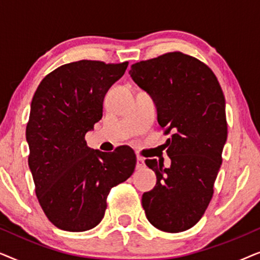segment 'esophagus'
Listing matches in <instances>:
<instances>
[{"instance_id": "esophagus-1", "label": "esophagus", "mask_w": 260, "mask_h": 260, "mask_svg": "<svg viewBox=\"0 0 260 260\" xmlns=\"http://www.w3.org/2000/svg\"><path fill=\"white\" fill-rule=\"evenodd\" d=\"M144 159L141 157V156H137V165H136V167H137V169H142V168H144Z\"/></svg>"}]
</instances>
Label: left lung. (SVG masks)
Returning <instances> with one entry per match:
<instances>
[{"label": "left lung", "instance_id": "left-lung-1", "mask_svg": "<svg viewBox=\"0 0 260 260\" xmlns=\"http://www.w3.org/2000/svg\"><path fill=\"white\" fill-rule=\"evenodd\" d=\"M129 74L154 99L157 122L170 134L172 166L145 159L157 181L142 206L156 229L183 232L207 209L222 162L227 122L221 86L207 65L181 52L134 63Z\"/></svg>", "mask_w": 260, "mask_h": 260}]
</instances>
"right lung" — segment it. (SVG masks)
Segmentation results:
<instances>
[{
	"label": "right lung",
	"mask_w": 260,
	"mask_h": 260,
	"mask_svg": "<svg viewBox=\"0 0 260 260\" xmlns=\"http://www.w3.org/2000/svg\"><path fill=\"white\" fill-rule=\"evenodd\" d=\"M127 63H66L35 91L26 127L28 166L42 211L60 230L84 232L97 226L111 188L129 179L136 167V155L126 145L103 152L85 141L103 117L106 92Z\"/></svg>",
	"instance_id": "right-lung-1"
}]
</instances>
